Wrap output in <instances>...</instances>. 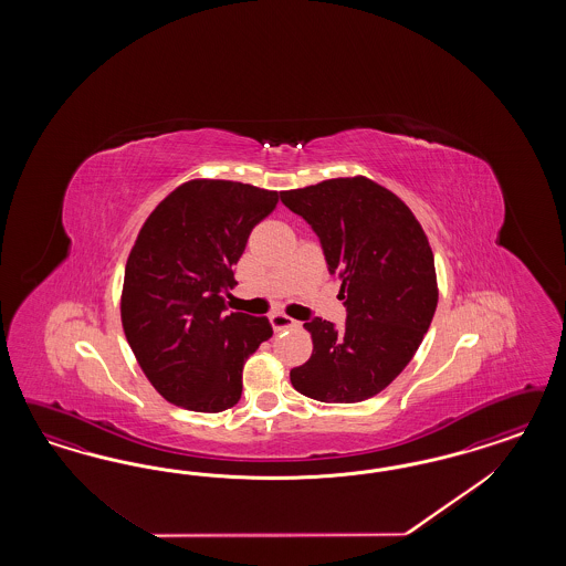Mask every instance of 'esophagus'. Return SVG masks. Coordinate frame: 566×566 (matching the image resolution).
<instances>
[{
    "mask_svg": "<svg viewBox=\"0 0 566 566\" xmlns=\"http://www.w3.org/2000/svg\"><path fill=\"white\" fill-rule=\"evenodd\" d=\"M270 322H272V326H274L275 332L298 326V322H294L292 317L284 315V313H272V315H270Z\"/></svg>",
    "mask_w": 566,
    "mask_h": 566,
    "instance_id": "34e87169",
    "label": "esophagus"
}]
</instances>
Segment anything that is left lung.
Masks as SVG:
<instances>
[{
    "label": "left lung",
    "instance_id": "obj_1",
    "mask_svg": "<svg viewBox=\"0 0 566 566\" xmlns=\"http://www.w3.org/2000/svg\"><path fill=\"white\" fill-rule=\"evenodd\" d=\"M322 242L340 275L346 324L305 322L311 359L294 367L296 392L322 402L379 395L412 359L438 305L433 253L421 223L395 192L365 176L280 192Z\"/></svg>",
    "mask_w": 566,
    "mask_h": 566
}]
</instances>
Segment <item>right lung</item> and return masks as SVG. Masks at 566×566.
<instances>
[{
  "mask_svg": "<svg viewBox=\"0 0 566 566\" xmlns=\"http://www.w3.org/2000/svg\"><path fill=\"white\" fill-rule=\"evenodd\" d=\"M275 190L190 180L143 223L126 261L122 326L140 369L171 405L197 412L234 407L242 367L272 338L268 317L223 315L234 265Z\"/></svg>",
  "mask_w": 566,
  "mask_h": 566,
  "instance_id": "obj_1",
  "label": "right lung"
}]
</instances>
